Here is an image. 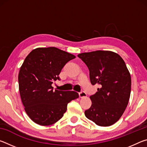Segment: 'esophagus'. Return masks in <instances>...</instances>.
<instances>
[{
    "label": "esophagus",
    "instance_id": "34e87169",
    "mask_svg": "<svg viewBox=\"0 0 147 147\" xmlns=\"http://www.w3.org/2000/svg\"><path fill=\"white\" fill-rule=\"evenodd\" d=\"M79 96L80 98H84V97H86L87 96V94L86 93H85L84 91H82V92H80L79 93Z\"/></svg>",
    "mask_w": 147,
    "mask_h": 147
}]
</instances>
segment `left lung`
<instances>
[{
  "label": "left lung",
  "instance_id": "1",
  "mask_svg": "<svg viewBox=\"0 0 147 147\" xmlns=\"http://www.w3.org/2000/svg\"><path fill=\"white\" fill-rule=\"evenodd\" d=\"M88 66L92 85L99 88L90 96L91 106L85 111L89 120L100 126L115 124L125 111L131 92V76L118 54L96 51L79 54Z\"/></svg>",
  "mask_w": 147,
  "mask_h": 147
}]
</instances>
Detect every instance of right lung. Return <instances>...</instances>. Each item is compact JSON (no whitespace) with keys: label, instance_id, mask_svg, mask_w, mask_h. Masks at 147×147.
I'll use <instances>...</instances> for the list:
<instances>
[{"label":"right lung","instance_id":"add662e5","mask_svg":"<svg viewBox=\"0 0 147 147\" xmlns=\"http://www.w3.org/2000/svg\"><path fill=\"white\" fill-rule=\"evenodd\" d=\"M73 54L56 47L37 48L26 57L20 68L19 89L24 110L34 123L49 126L65 113L67 104L79 97L73 91L53 90L52 84Z\"/></svg>","mask_w":147,"mask_h":147}]
</instances>
